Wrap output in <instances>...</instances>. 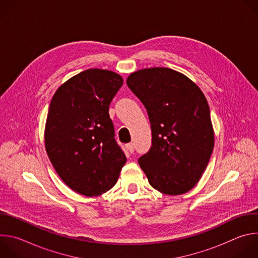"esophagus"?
Returning <instances> with one entry per match:
<instances>
[{
	"mask_svg": "<svg viewBox=\"0 0 258 258\" xmlns=\"http://www.w3.org/2000/svg\"><path fill=\"white\" fill-rule=\"evenodd\" d=\"M126 149H127V151H128L130 153H134V151H135V146H134V144H133V143L127 144V145H126Z\"/></svg>",
	"mask_w": 258,
	"mask_h": 258,
	"instance_id": "34e87169",
	"label": "esophagus"
}]
</instances>
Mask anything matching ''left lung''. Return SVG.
Segmentation results:
<instances>
[{"instance_id":"left-lung-1","label":"left lung","mask_w":258,"mask_h":258,"mask_svg":"<svg viewBox=\"0 0 258 258\" xmlns=\"http://www.w3.org/2000/svg\"><path fill=\"white\" fill-rule=\"evenodd\" d=\"M126 85L151 123L152 146L139 158L141 168L162 194L187 193L201 178L214 146L204 94L189 78L166 67L133 72Z\"/></svg>"}]
</instances>
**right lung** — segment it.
I'll return each instance as SVG.
<instances>
[{"label": "right lung", "instance_id": "right-lung-1", "mask_svg": "<svg viewBox=\"0 0 258 258\" xmlns=\"http://www.w3.org/2000/svg\"><path fill=\"white\" fill-rule=\"evenodd\" d=\"M122 84L113 71L91 68L65 82L51 100L46 151L61 179L82 195L111 189L126 162L109 116V105Z\"/></svg>", "mask_w": 258, "mask_h": 258}]
</instances>
